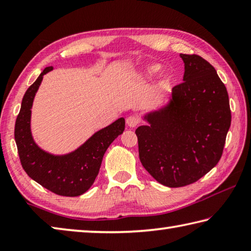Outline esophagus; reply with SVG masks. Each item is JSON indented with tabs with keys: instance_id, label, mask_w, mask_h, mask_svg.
<instances>
[{
	"instance_id": "esophagus-1",
	"label": "esophagus",
	"mask_w": 251,
	"mask_h": 251,
	"mask_svg": "<svg viewBox=\"0 0 251 251\" xmlns=\"http://www.w3.org/2000/svg\"><path fill=\"white\" fill-rule=\"evenodd\" d=\"M126 123L129 127H136L139 125V123H141V118H139L137 115H130L127 117Z\"/></svg>"
}]
</instances>
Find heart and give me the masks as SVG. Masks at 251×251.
<instances>
[{
    "label": "heart",
    "mask_w": 251,
    "mask_h": 251,
    "mask_svg": "<svg viewBox=\"0 0 251 251\" xmlns=\"http://www.w3.org/2000/svg\"><path fill=\"white\" fill-rule=\"evenodd\" d=\"M161 70V66L158 64H154V65H151L146 67L145 70V74L146 76H154L156 74H158Z\"/></svg>",
    "instance_id": "obj_1"
}]
</instances>
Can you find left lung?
<instances>
[{"mask_svg": "<svg viewBox=\"0 0 251 251\" xmlns=\"http://www.w3.org/2000/svg\"><path fill=\"white\" fill-rule=\"evenodd\" d=\"M184 82L173 100L136 129L144 168L165 186L184 187L201 179L222 158L231 112L226 86L215 67L196 54H180Z\"/></svg>", "mask_w": 251, "mask_h": 251, "instance_id": "8db88e82", "label": "left lung"}]
</instances>
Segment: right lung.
Segmentation results:
<instances>
[{"label": "right lung", "mask_w": 251, "mask_h": 251, "mask_svg": "<svg viewBox=\"0 0 251 251\" xmlns=\"http://www.w3.org/2000/svg\"><path fill=\"white\" fill-rule=\"evenodd\" d=\"M52 69V66L44 69L25 92L16 117L14 137L21 165L33 180L59 196L75 197L87 192L93 185L106 150L125 129V120L118 118L69 155L53 156L40 150L34 143L29 129L31 107L43 75Z\"/></svg>", "instance_id": "right-lung-1"}]
</instances>
